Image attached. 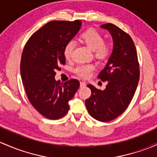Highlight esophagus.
Wrapping results in <instances>:
<instances>
[{"instance_id":"34e87169","label":"esophagus","mask_w":157,"mask_h":157,"mask_svg":"<svg viewBox=\"0 0 157 157\" xmlns=\"http://www.w3.org/2000/svg\"><path fill=\"white\" fill-rule=\"evenodd\" d=\"M86 86V83L85 82H83V81L80 82V88H83V87H85Z\"/></svg>"}]
</instances>
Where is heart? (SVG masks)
<instances>
[{
  "label": "heart",
  "mask_w": 157,
  "mask_h": 157,
  "mask_svg": "<svg viewBox=\"0 0 157 157\" xmlns=\"http://www.w3.org/2000/svg\"><path fill=\"white\" fill-rule=\"evenodd\" d=\"M81 40L95 52V56L98 59H105L111 53V47L108 44L104 43V37L99 32L93 29H89L81 34ZM75 48V42L69 40L64 48V56L67 59L72 58ZM95 66L92 64H80L74 69V71L79 76L87 77L90 75Z\"/></svg>",
  "instance_id": "b5f03b06"
}]
</instances>
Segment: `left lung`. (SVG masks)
<instances>
[{"mask_svg": "<svg viewBox=\"0 0 157 157\" xmlns=\"http://www.w3.org/2000/svg\"><path fill=\"white\" fill-rule=\"evenodd\" d=\"M111 34L113 49L105 68L98 77L108 81L105 90L87 85L91 96L85 104L90 116L101 122L113 120L128 108L139 81L138 56L132 39L127 33L111 23L101 26Z\"/></svg>", "mask_w": 157, "mask_h": 157, "instance_id": "1", "label": "left lung"}]
</instances>
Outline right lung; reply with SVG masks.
I'll return each mask as SVG.
<instances>
[{
    "mask_svg": "<svg viewBox=\"0 0 157 157\" xmlns=\"http://www.w3.org/2000/svg\"><path fill=\"white\" fill-rule=\"evenodd\" d=\"M75 20L51 21L34 32L26 43L21 58L20 72L29 101L49 120L63 117L68 112V101L80 86L71 79L65 83L55 80L56 71L65 64L64 48L81 27Z\"/></svg>",
    "mask_w": 157,
    "mask_h": 157,
    "instance_id": "right-lung-1",
    "label": "right lung"
}]
</instances>
